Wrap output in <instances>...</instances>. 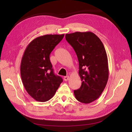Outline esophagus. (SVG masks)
Returning <instances> with one entry per match:
<instances>
[{
    "mask_svg": "<svg viewBox=\"0 0 132 132\" xmlns=\"http://www.w3.org/2000/svg\"><path fill=\"white\" fill-rule=\"evenodd\" d=\"M69 79V76H66V77H64V80H65V81L68 80Z\"/></svg>",
    "mask_w": 132,
    "mask_h": 132,
    "instance_id": "34e87169",
    "label": "esophagus"
}]
</instances>
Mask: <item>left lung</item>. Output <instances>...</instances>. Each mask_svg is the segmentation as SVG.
<instances>
[{
    "label": "left lung",
    "instance_id": "1",
    "mask_svg": "<svg viewBox=\"0 0 132 132\" xmlns=\"http://www.w3.org/2000/svg\"><path fill=\"white\" fill-rule=\"evenodd\" d=\"M65 39L77 54L82 81L80 87L74 91L75 97L80 102L91 103L102 93L109 79L104 46L96 35L89 31L67 34Z\"/></svg>",
    "mask_w": 132,
    "mask_h": 132
}]
</instances>
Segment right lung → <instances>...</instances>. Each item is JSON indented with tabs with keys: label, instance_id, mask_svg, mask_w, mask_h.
Instances as JSON below:
<instances>
[{
	"label": "right lung",
	"instance_id": "add662e5",
	"mask_svg": "<svg viewBox=\"0 0 132 132\" xmlns=\"http://www.w3.org/2000/svg\"><path fill=\"white\" fill-rule=\"evenodd\" d=\"M64 34L46 35L35 38L25 50L20 73L25 88L39 102L48 101L62 82V78L54 73L50 55Z\"/></svg>",
	"mask_w": 132,
	"mask_h": 132
}]
</instances>
